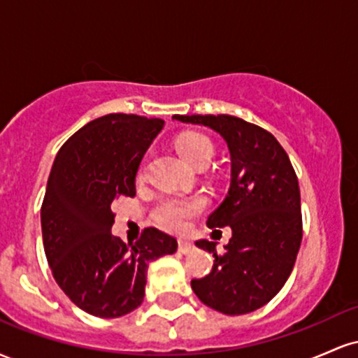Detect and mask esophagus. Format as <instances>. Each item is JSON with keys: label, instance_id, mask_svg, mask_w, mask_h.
I'll return each instance as SVG.
<instances>
[{"label": "esophagus", "instance_id": "34e87169", "mask_svg": "<svg viewBox=\"0 0 358 358\" xmlns=\"http://www.w3.org/2000/svg\"><path fill=\"white\" fill-rule=\"evenodd\" d=\"M192 249H193V245L190 244V242H187V241H180L178 242V250L182 254H190Z\"/></svg>", "mask_w": 358, "mask_h": 358}]
</instances>
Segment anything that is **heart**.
Masks as SVG:
<instances>
[{"label":"heart","instance_id":"obj_1","mask_svg":"<svg viewBox=\"0 0 358 358\" xmlns=\"http://www.w3.org/2000/svg\"><path fill=\"white\" fill-rule=\"evenodd\" d=\"M176 151L190 165H199L203 159H210L213 155V145L205 134L183 133L175 139ZM145 175V166L139 170V176ZM202 199H170L158 205L155 210V219L162 227L168 231L180 232L188 225V220L202 212Z\"/></svg>","mask_w":358,"mask_h":358}]
</instances>
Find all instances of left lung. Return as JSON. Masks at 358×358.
Instances as JSON below:
<instances>
[{"label":"left lung","instance_id":"obj_1","mask_svg":"<svg viewBox=\"0 0 358 358\" xmlns=\"http://www.w3.org/2000/svg\"><path fill=\"white\" fill-rule=\"evenodd\" d=\"M173 119L210 127L231 153V187L207 225L213 232L231 227L232 237L224 254H217V242H195L215 261L210 274L192 279L193 293L224 315L256 311L285 286L301 245V199L293 165L273 134L241 117L175 114Z\"/></svg>","mask_w":358,"mask_h":358}]
</instances>
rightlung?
Instances as JSON below:
<instances>
[{"mask_svg": "<svg viewBox=\"0 0 358 358\" xmlns=\"http://www.w3.org/2000/svg\"><path fill=\"white\" fill-rule=\"evenodd\" d=\"M163 126V119L108 114L80 127L55 156L42 203L45 256L57 285L85 313L117 318L136 310L150 262L178 248L155 227L136 244L110 232V205L136 195L139 163Z\"/></svg>", "mask_w": 358, "mask_h": 358, "instance_id": "1", "label": "right lung"}]
</instances>
